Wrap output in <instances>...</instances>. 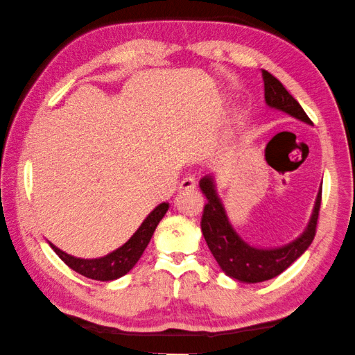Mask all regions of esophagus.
Returning <instances> with one entry per match:
<instances>
[{
  "label": "esophagus",
  "mask_w": 355,
  "mask_h": 355,
  "mask_svg": "<svg viewBox=\"0 0 355 355\" xmlns=\"http://www.w3.org/2000/svg\"><path fill=\"white\" fill-rule=\"evenodd\" d=\"M195 185H196V181H195L193 176H185L181 181V184H179V189L190 190V189H195Z\"/></svg>",
  "instance_id": "obj_1"
}]
</instances>
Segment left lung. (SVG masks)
<instances>
[{"instance_id":"8db88e82","label":"left lung","mask_w":355,"mask_h":355,"mask_svg":"<svg viewBox=\"0 0 355 355\" xmlns=\"http://www.w3.org/2000/svg\"><path fill=\"white\" fill-rule=\"evenodd\" d=\"M263 80L267 105L270 108L282 110V112L291 114L293 118L304 121L306 124H311V119L306 116L304 108L289 94L286 88L282 85V81H278L274 75L267 71H263ZM200 187L207 198L201 217L202 236H205L207 247L214 254V258L217 259L218 266L222 267V270L234 280L243 283H259L280 275L300 254H304L305 250L310 247V243L315 239L322 187L319 189L315 209H313L306 230L291 243L278 248L252 247L237 236V232L232 230L228 217H226L225 207L218 198L212 176L202 178L200 181Z\"/></svg>"}]
</instances>
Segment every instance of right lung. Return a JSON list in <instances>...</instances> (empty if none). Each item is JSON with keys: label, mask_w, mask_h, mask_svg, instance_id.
Segmentation results:
<instances>
[{"label": "right lung", "mask_w": 355, "mask_h": 355, "mask_svg": "<svg viewBox=\"0 0 355 355\" xmlns=\"http://www.w3.org/2000/svg\"><path fill=\"white\" fill-rule=\"evenodd\" d=\"M168 207H170L168 202H162V205L157 206L141 223V226L135 231V234H133L123 247L108 253L107 257L96 259H81L64 253L62 250L55 247L53 243H50V247L55 250V253L64 261V263L71 267L72 270L78 272L80 275L98 282L116 280V278L125 275L127 272L138 263V259L141 258L150 237L154 234L157 225H159L160 220L164 218L166 214Z\"/></svg>", "instance_id": "right-lung-1"}]
</instances>
